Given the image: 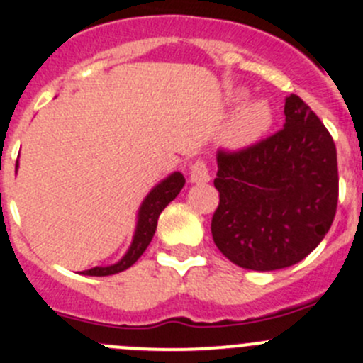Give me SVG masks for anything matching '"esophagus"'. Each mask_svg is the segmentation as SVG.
Listing matches in <instances>:
<instances>
[{
    "label": "esophagus",
    "mask_w": 363,
    "mask_h": 363,
    "mask_svg": "<svg viewBox=\"0 0 363 363\" xmlns=\"http://www.w3.org/2000/svg\"><path fill=\"white\" fill-rule=\"evenodd\" d=\"M211 180L210 171H208L206 164L203 160H197L190 167V182L192 183H208Z\"/></svg>",
    "instance_id": "obj_1"
}]
</instances>
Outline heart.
<instances>
[{
  "instance_id": "1",
  "label": "heart",
  "mask_w": 363,
  "mask_h": 363,
  "mask_svg": "<svg viewBox=\"0 0 363 363\" xmlns=\"http://www.w3.org/2000/svg\"><path fill=\"white\" fill-rule=\"evenodd\" d=\"M245 91H235L231 96L233 104L243 102ZM272 109L263 100L243 104L233 113L222 134V145L229 150H242L254 145L264 135L272 125Z\"/></svg>"
}]
</instances>
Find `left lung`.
<instances>
[{
	"mask_svg": "<svg viewBox=\"0 0 363 363\" xmlns=\"http://www.w3.org/2000/svg\"><path fill=\"white\" fill-rule=\"evenodd\" d=\"M286 123L236 153L218 152L220 203L211 235L222 254L256 272L307 257L332 225L339 197L332 135L300 96H286Z\"/></svg>",
	"mask_w": 363,
	"mask_h": 363,
	"instance_id": "1",
	"label": "left lung"
}]
</instances>
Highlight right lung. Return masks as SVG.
I'll return each instance as SVG.
<instances>
[{"mask_svg": "<svg viewBox=\"0 0 363 363\" xmlns=\"http://www.w3.org/2000/svg\"><path fill=\"white\" fill-rule=\"evenodd\" d=\"M19 167L17 162L16 169ZM185 185V178L180 171H174L169 177L164 178L162 182L157 183L152 190L148 192V196L143 199L141 206L138 211V220H135V231L132 236L130 247H128L127 252L123 254L120 261H116L114 264H107V267H95L89 268V270L82 272V275H91V277H106V275H114L120 274V272L130 268L135 261L141 257V254L145 252L146 247L152 242L153 235L157 231V222H159L160 213H162L164 208L174 199V197L180 194V190Z\"/></svg>", "mask_w": 363, "mask_h": 363, "instance_id": "right-lung-1", "label": "right lung"}]
</instances>
